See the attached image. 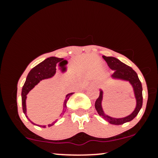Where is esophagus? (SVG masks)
Segmentation results:
<instances>
[{"instance_id":"esophagus-1","label":"esophagus","mask_w":158,"mask_h":158,"mask_svg":"<svg viewBox=\"0 0 158 158\" xmlns=\"http://www.w3.org/2000/svg\"><path fill=\"white\" fill-rule=\"evenodd\" d=\"M99 85L97 84V87H99Z\"/></svg>"}]
</instances>
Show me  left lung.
<instances>
[{"label": "left lung", "mask_w": 158, "mask_h": 158, "mask_svg": "<svg viewBox=\"0 0 158 158\" xmlns=\"http://www.w3.org/2000/svg\"><path fill=\"white\" fill-rule=\"evenodd\" d=\"M102 58L106 61L109 68L111 70H114V73L112 74V77L114 79H123V80L128 81L134 88L136 100H137V106L135 110H134L130 115L127 116L123 118H114L109 116L106 115L103 111L102 108V91L101 90L99 94V97L97 98L95 102V108L97 110L99 116L106 119L110 124L113 125H122L127 122H130L139 113V110L141 109L143 106V88L142 84L139 81L138 76L135 70L131 67L128 66L119 59L114 57L110 56H102Z\"/></svg>", "instance_id": "left-lung-1"}]
</instances>
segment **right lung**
<instances>
[{"label": "right lung", "mask_w": 158, "mask_h": 158, "mask_svg": "<svg viewBox=\"0 0 158 158\" xmlns=\"http://www.w3.org/2000/svg\"><path fill=\"white\" fill-rule=\"evenodd\" d=\"M59 63V65H64L67 63V61L64 60V59H60V58H56V57H50L48 59H45L40 64L36 65L30 71V73L27 75V77L26 79V81H25L24 85H23L22 88V91H21V100H22V108L23 111L24 113L25 116L28 118L27 116V108H26V98L27 94L40 81L44 79H48V78L52 77L54 76L56 73V64ZM73 93L68 94L66 96L65 100L64 102V107H63V111L61 114H64L65 112V108H67V102H68V99L70 98V96ZM30 120V119H28ZM32 123H33L32 121H30ZM56 123V121H54L51 124L48 125V127L53 126ZM35 125V123H33ZM40 127L42 128H45V126H39Z\"/></svg>", "instance_id": "1"}]
</instances>
